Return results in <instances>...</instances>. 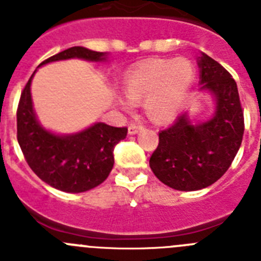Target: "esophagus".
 Here are the masks:
<instances>
[{
    "instance_id": "1",
    "label": "esophagus",
    "mask_w": 261,
    "mask_h": 261,
    "mask_svg": "<svg viewBox=\"0 0 261 261\" xmlns=\"http://www.w3.org/2000/svg\"><path fill=\"white\" fill-rule=\"evenodd\" d=\"M142 128H144V126H142L141 124L132 123V124H129L128 132H129V135H136V133H138V130H141Z\"/></svg>"
}]
</instances>
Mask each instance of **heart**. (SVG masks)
Segmentation results:
<instances>
[{
    "label": "heart",
    "instance_id": "1",
    "mask_svg": "<svg viewBox=\"0 0 261 261\" xmlns=\"http://www.w3.org/2000/svg\"><path fill=\"white\" fill-rule=\"evenodd\" d=\"M195 78V65L188 59H158L142 62L126 73L124 91L120 99L125 110L132 103L145 100L147 116L156 123H167L180 111Z\"/></svg>",
    "mask_w": 261,
    "mask_h": 261
}]
</instances>
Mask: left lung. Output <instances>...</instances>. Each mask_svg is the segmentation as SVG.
I'll return each mask as SVG.
<instances>
[{
	"mask_svg": "<svg viewBox=\"0 0 261 261\" xmlns=\"http://www.w3.org/2000/svg\"><path fill=\"white\" fill-rule=\"evenodd\" d=\"M199 66L201 89L216 96V114L201 124L180 115L171 126L159 130V144L149 162L159 180L177 191L216 183L231 166L243 138V110L231 74L204 53Z\"/></svg>",
	"mask_w": 261,
	"mask_h": 261,
	"instance_id": "obj_1",
	"label": "left lung"
}]
</instances>
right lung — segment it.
Returning <instances> with one entry per match:
<instances>
[{"label": "right lung", "instance_id": "obj_1", "mask_svg": "<svg viewBox=\"0 0 261 261\" xmlns=\"http://www.w3.org/2000/svg\"><path fill=\"white\" fill-rule=\"evenodd\" d=\"M74 57L103 61L106 52L71 47L44 60L39 66ZM32 77L34 74L20 94L17 110V138L32 171L50 187L64 192H85L103 183L114 167L115 146L126 137L128 128L96 123L84 132L70 136L48 132L38 123L32 108Z\"/></svg>", "mask_w": 261, "mask_h": 261}]
</instances>
